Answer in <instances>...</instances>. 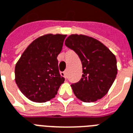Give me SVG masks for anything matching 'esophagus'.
Wrapping results in <instances>:
<instances>
[{"mask_svg":"<svg viewBox=\"0 0 133 133\" xmlns=\"http://www.w3.org/2000/svg\"><path fill=\"white\" fill-rule=\"evenodd\" d=\"M67 71H63V72H61V75H62V77H64V78H67Z\"/></svg>","mask_w":133,"mask_h":133,"instance_id":"1","label":"esophagus"}]
</instances>
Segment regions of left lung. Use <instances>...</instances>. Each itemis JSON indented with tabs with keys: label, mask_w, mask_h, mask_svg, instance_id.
<instances>
[{
	"label": "left lung",
	"mask_w": 133,
	"mask_h": 133,
	"mask_svg": "<svg viewBox=\"0 0 133 133\" xmlns=\"http://www.w3.org/2000/svg\"><path fill=\"white\" fill-rule=\"evenodd\" d=\"M65 45L74 50L82 64V77L71 86L77 98L92 102L106 95L117 74L113 54L98 40L84 35H71Z\"/></svg>",
	"instance_id": "1"
}]
</instances>
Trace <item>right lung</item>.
Segmentation results:
<instances>
[{
	"instance_id": "1",
	"label": "right lung",
	"mask_w": 133,
	"mask_h": 133,
	"mask_svg": "<svg viewBox=\"0 0 133 133\" xmlns=\"http://www.w3.org/2000/svg\"><path fill=\"white\" fill-rule=\"evenodd\" d=\"M66 35L48 34L26 48L15 67L16 83L30 100L45 102L54 98L64 82L58 66Z\"/></svg>"
}]
</instances>
